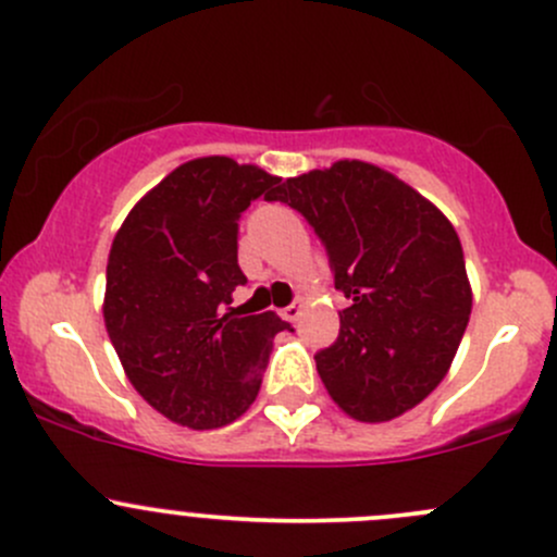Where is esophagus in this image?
Masks as SVG:
<instances>
[{
	"label": "esophagus",
	"mask_w": 557,
	"mask_h": 557,
	"mask_svg": "<svg viewBox=\"0 0 557 557\" xmlns=\"http://www.w3.org/2000/svg\"><path fill=\"white\" fill-rule=\"evenodd\" d=\"M301 314H304V301H294V304H290V307L283 309V318L290 320V323H296V320L301 318Z\"/></svg>",
	"instance_id": "1"
}]
</instances>
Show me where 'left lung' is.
Here are the masks:
<instances>
[{"mask_svg": "<svg viewBox=\"0 0 557 557\" xmlns=\"http://www.w3.org/2000/svg\"><path fill=\"white\" fill-rule=\"evenodd\" d=\"M323 239L349 298L338 338L314 355L327 395L357 421H389L446 379L472 312L454 224L384 168L338 160L277 186Z\"/></svg>", "mask_w": 557, "mask_h": 557, "instance_id": "1", "label": "left lung"}]
</instances>
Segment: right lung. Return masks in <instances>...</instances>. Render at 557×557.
Masks as SVG:
<instances>
[{"label": "right lung", "instance_id": "add662e5", "mask_svg": "<svg viewBox=\"0 0 557 557\" xmlns=\"http://www.w3.org/2000/svg\"><path fill=\"white\" fill-rule=\"evenodd\" d=\"M277 175L232 157H200L168 173L133 205L107 263L103 323L125 376L162 417L215 430L256 400L274 312L243 318L230 307L245 274L239 215L269 197Z\"/></svg>", "mask_w": 557, "mask_h": 557}]
</instances>
